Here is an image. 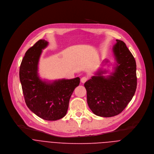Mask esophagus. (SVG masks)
Instances as JSON below:
<instances>
[{"label": "esophagus", "mask_w": 154, "mask_h": 154, "mask_svg": "<svg viewBox=\"0 0 154 154\" xmlns=\"http://www.w3.org/2000/svg\"><path fill=\"white\" fill-rule=\"evenodd\" d=\"M87 80H88V78L86 77H83L81 78L80 81H81L82 83H85Z\"/></svg>", "instance_id": "34e87169"}]
</instances>
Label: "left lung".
Here are the masks:
<instances>
[{
    "instance_id": "obj_1",
    "label": "left lung",
    "mask_w": 154,
    "mask_h": 154,
    "mask_svg": "<svg viewBox=\"0 0 154 154\" xmlns=\"http://www.w3.org/2000/svg\"><path fill=\"white\" fill-rule=\"evenodd\" d=\"M116 41L113 48L116 62L114 71L105 77L102 74L106 71L100 69L84 84L88 105L94 114L101 117L121 113L132 99L137 89L135 60L122 41Z\"/></svg>"
}]
</instances>
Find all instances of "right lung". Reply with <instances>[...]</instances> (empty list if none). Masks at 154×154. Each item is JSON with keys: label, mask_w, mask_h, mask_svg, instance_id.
Here are the masks:
<instances>
[{"label": "right lung", "mask_w": 154, "mask_h": 154, "mask_svg": "<svg viewBox=\"0 0 154 154\" xmlns=\"http://www.w3.org/2000/svg\"><path fill=\"white\" fill-rule=\"evenodd\" d=\"M48 42L40 39L27 50L22 60L19 79L25 102L30 110L47 121H56L67 113L71 96L79 85L80 78L42 80L38 75V63L42 50Z\"/></svg>", "instance_id": "right-lung-1"}]
</instances>
